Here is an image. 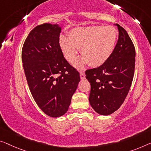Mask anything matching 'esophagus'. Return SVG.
<instances>
[{
	"instance_id": "esophagus-1",
	"label": "esophagus",
	"mask_w": 151,
	"mask_h": 151,
	"mask_svg": "<svg viewBox=\"0 0 151 151\" xmlns=\"http://www.w3.org/2000/svg\"><path fill=\"white\" fill-rule=\"evenodd\" d=\"M80 77H81V79H84V78H85V75L84 72H81Z\"/></svg>"
}]
</instances>
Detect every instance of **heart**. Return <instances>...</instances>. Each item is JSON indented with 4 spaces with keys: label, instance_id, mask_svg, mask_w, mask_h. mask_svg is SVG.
Segmentation results:
<instances>
[{
    "label": "heart",
    "instance_id": "b5f03b06",
    "mask_svg": "<svg viewBox=\"0 0 151 151\" xmlns=\"http://www.w3.org/2000/svg\"><path fill=\"white\" fill-rule=\"evenodd\" d=\"M117 31L112 26H89L76 28L69 32V37L60 38V46L69 62L75 61L80 49L82 56L74 63L81 69L87 64L92 67L102 66L109 59L115 48Z\"/></svg>",
    "mask_w": 151,
    "mask_h": 151
}]
</instances>
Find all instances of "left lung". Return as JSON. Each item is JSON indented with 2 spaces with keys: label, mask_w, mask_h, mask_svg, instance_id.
Here are the masks:
<instances>
[{
  "label": "left lung",
  "mask_w": 151,
  "mask_h": 151,
  "mask_svg": "<svg viewBox=\"0 0 151 151\" xmlns=\"http://www.w3.org/2000/svg\"><path fill=\"white\" fill-rule=\"evenodd\" d=\"M119 39L113 53L102 66L85 72L91 85L89 101L97 113L109 115L119 109L131 87L135 68V47L127 32L116 24Z\"/></svg>",
  "instance_id": "1"
}]
</instances>
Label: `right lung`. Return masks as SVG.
Instances as JSON below:
<instances>
[{
  "mask_svg": "<svg viewBox=\"0 0 151 151\" xmlns=\"http://www.w3.org/2000/svg\"><path fill=\"white\" fill-rule=\"evenodd\" d=\"M62 27L43 24L29 34L22 51L26 77L34 100L47 115L68 111L80 75L66 61L60 46Z\"/></svg>",
  "mask_w": 151,
  "mask_h": 151,
  "instance_id": "1",
  "label": "right lung"
}]
</instances>
